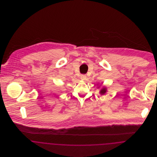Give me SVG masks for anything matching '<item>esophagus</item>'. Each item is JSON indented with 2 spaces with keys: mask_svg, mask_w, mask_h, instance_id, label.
<instances>
[{
  "mask_svg": "<svg viewBox=\"0 0 157 157\" xmlns=\"http://www.w3.org/2000/svg\"><path fill=\"white\" fill-rule=\"evenodd\" d=\"M81 79L82 81H85L86 79V76L85 75H82L81 76Z\"/></svg>",
  "mask_w": 157,
  "mask_h": 157,
  "instance_id": "esophagus-1",
  "label": "esophagus"
}]
</instances>
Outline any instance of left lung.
<instances>
[{
  "label": "left lung",
  "instance_id": "left-lung-1",
  "mask_svg": "<svg viewBox=\"0 0 157 157\" xmlns=\"http://www.w3.org/2000/svg\"><path fill=\"white\" fill-rule=\"evenodd\" d=\"M100 86H98V88H99ZM107 92V88L105 86H103L102 88H101V89L99 91V94L101 95H104L106 94V92Z\"/></svg>",
  "mask_w": 157,
  "mask_h": 157
}]
</instances>
